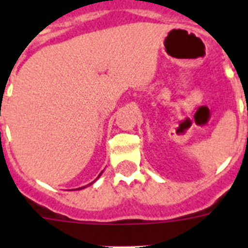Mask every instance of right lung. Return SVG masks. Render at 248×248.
Listing matches in <instances>:
<instances>
[{"label": "right lung", "instance_id": "obj_1", "mask_svg": "<svg viewBox=\"0 0 248 248\" xmlns=\"http://www.w3.org/2000/svg\"><path fill=\"white\" fill-rule=\"evenodd\" d=\"M100 174H102V172H100ZM100 174H99V176H100ZM99 176H98V177H99ZM93 183H94V181H93ZM93 183H92V184H93ZM80 189H82V187H80ZM77 190H79V189H77Z\"/></svg>", "mask_w": 248, "mask_h": 248}]
</instances>
